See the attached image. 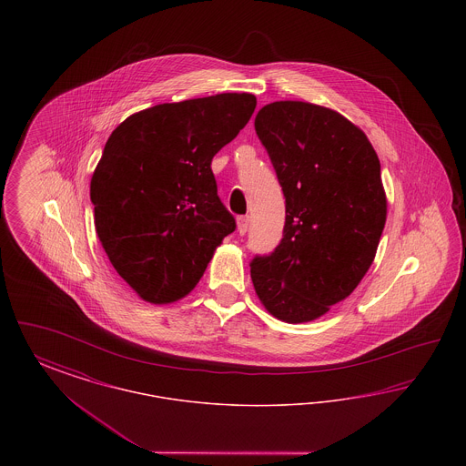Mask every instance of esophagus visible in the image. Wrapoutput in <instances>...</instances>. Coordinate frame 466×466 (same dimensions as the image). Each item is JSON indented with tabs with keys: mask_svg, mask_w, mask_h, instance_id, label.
<instances>
[{
	"mask_svg": "<svg viewBox=\"0 0 466 466\" xmlns=\"http://www.w3.org/2000/svg\"><path fill=\"white\" fill-rule=\"evenodd\" d=\"M248 225H249V218L248 217H239L238 218V232H239V236H244L248 232Z\"/></svg>",
	"mask_w": 466,
	"mask_h": 466,
	"instance_id": "34e87169",
	"label": "esophagus"
}]
</instances>
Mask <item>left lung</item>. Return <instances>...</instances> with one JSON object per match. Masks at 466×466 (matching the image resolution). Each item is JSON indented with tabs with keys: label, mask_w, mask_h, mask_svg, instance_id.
<instances>
[{
	"label": "left lung",
	"mask_w": 466,
	"mask_h": 466,
	"mask_svg": "<svg viewBox=\"0 0 466 466\" xmlns=\"http://www.w3.org/2000/svg\"><path fill=\"white\" fill-rule=\"evenodd\" d=\"M255 131L287 202L283 239L255 257L251 281L262 306L285 323H308L348 299L376 258L388 200L365 133L339 111L274 101Z\"/></svg>",
	"instance_id": "obj_1"
}]
</instances>
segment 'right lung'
I'll list each match as a JSON object with an SVG mask.
<instances>
[{
  "mask_svg": "<svg viewBox=\"0 0 466 466\" xmlns=\"http://www.w3.org/2000/svg\"><path fill=\"white\" fill-rule=\"evenodd\" d=\"M255 106L248 92L164 103L110 134L90 179L94 222L111 266L139 299L164 306L187 297L234 232L211 160Z\"/></svg>",
  "mask_w": 466,
  "mask_h": 466,
  "instance_id": "add662e5",
  "label": "right lung"
}]
</instances>
